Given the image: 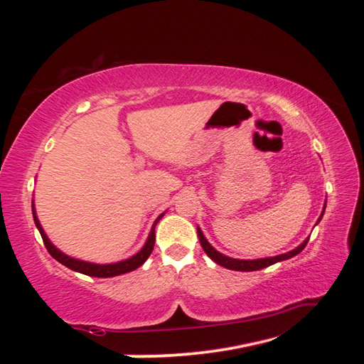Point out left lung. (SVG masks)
I'll use <instances>...</instances> for the list:
<instances>
[{
  "mask_svg": "<svg viewBox=\"0 0 364 364\" xmlns=\"http://www.w3.org/2000/svg\"><path fill=\"white\" fill-rule=\"evenodd\" d=\"M323 213H321V217H323ZM321 217H319V220H321ZM197 234H199V241H200L202 249L205 250V254L210 257L215 263H218V264H221V267H225L228 269H234V271H257V269L267 268L273 263L287 260V258H292L297 254H300V252L305 249V245L308 242V239H306V241L301 242L297 249H294V250L287 252V254H282V255H276V257H269V258H260V260H237V258H230V257H226V255L220 254V252L215 250L212 245L207 242V239L204 237V234H202L199 228H197Z\"/></svg>",
  "mask_w": 364,
  "mask_h": 364,
  "instance_id": "1",
  "label": "left lung"
}]
</instances>
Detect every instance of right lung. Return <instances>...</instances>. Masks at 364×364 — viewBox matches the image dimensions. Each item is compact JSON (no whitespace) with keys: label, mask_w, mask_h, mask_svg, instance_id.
Returning <instances> with one entry per match:
<instances>
[{"label":"right lung","mask_w":364,"mask_h":364,"mask_svg":"<svg viewBox=\"0 0 364 364\" xmlns=\"http://www.w3.org/2000/svg\"><path fill=\"white\" fill-rule=\"evenodd\" d=\"M32 212H33L35 225H36V228H38V231L41 234V239H43V242H45V245H46L49 255H51L53 258H56V260L59 263H63L64 267L70 268L73 271H78V273H83L86 276H95V278H112V276H119V274H123V273H130V271L141 267V264H143L147 260V257L151 255V252L154 249V244H156V225H157V221L164 217V213H162L156 220V223L152 225L151 234H149V237H147L144 247L141 249L136 255H133L132 258H128V260H123V262H119V263L96 264V263H88V262L75 260V258L67 257L65 254H63V252L54 247V245L49 242V239L46 237L45 231H43V228L40 225L38 218H36V213H35L33 205H32Z\"/></svg>","instance_id":"1"}]
</instances>
